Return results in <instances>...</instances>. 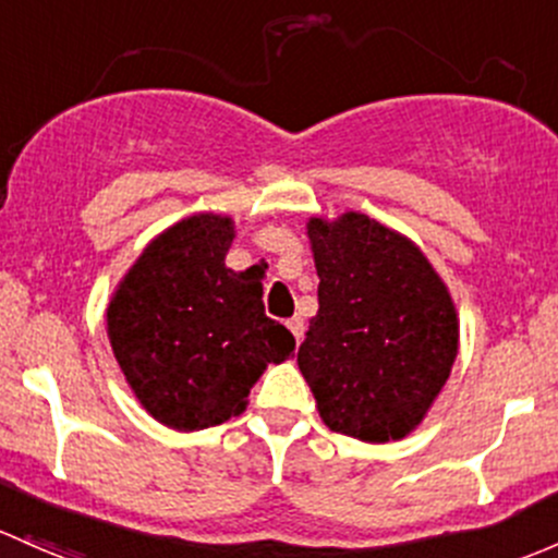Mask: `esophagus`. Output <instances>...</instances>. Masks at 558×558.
Here are the masks:
<instances>
[{
	"mask_svg": "<svg viewBox=\"0 0 558 558\" xmlns=\"http://www.w3.org/2000/svg\"><path fill=\"white\" fill-rule=\"evenodd\" d=\"M286 326H289V331L294 333V339H296V342H302V337H304V320L299 318V315H294V318H289V320H286Z\"/></svg>",
	"mask_w": 558,
	"mask_h": 558,
	"instance_id": "34e87169",
	"label": "esophagus"
}]
</instances>
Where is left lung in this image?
I'll list each match as a JSON object with an SVG mask.
<instances>
[{
	"label": "left lung",
	"instance_id": "left-lung-1",
	"mask_svg": "<svg viewBox=\"0 0 558 558\" xmlns=\"http://www.w3.org/2000/svg\"><path fill=\"white\" fill-rule=\"evenodd\" d=\"M318 315L296 363L331 430L387 444L430 412L460 353L447 283L407 234L357 210L307 221Z\"/></svg>",
	"mask_w": 558,
	"mask_h": 558
}]
</instances>
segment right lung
<instances>
[{"label":"right lung","mask_w":558,"mask_h":558,"mask_svg":"<svg viewBox=\"0 0 558 558\" xmlns=\"http://www.w3.org/2000/svg\"><path fill=\"white\" fill-rule=\"evenodd\" d=\"M232 240V216H186L146 243L109 299L125 383L173 430L243 414L264 368L294 355L289 328L264 315L259 278L225 264Z\"/></svg>","instance_id":"1"}]
</instances>
